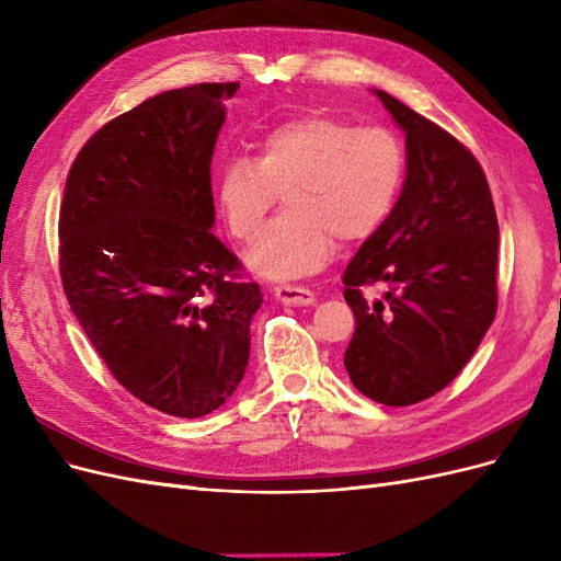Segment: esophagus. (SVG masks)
Wrapping results in <instances>:
<instances>
[{
	"instance_id": "34e87169",
	"label": "esophagus",
	"mask_w": 561,
	"mask_h": 561,
	"mask_svg": "<svg viewBox=\"0 0 561 561\" xmlns=\"http://www.w3.org/2000/svg\"><path fill=\"white\" fill-rule=\"evenodd\" d=\"M274 295L278 301L287 304V307H309V304L316 301V295L309 290V287H301V285H276Z\"/></svg>"
}]
</instances>
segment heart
<instances>
[{"instance_id":"obj_1","label":"heart","mask_w":561,"mask_h":561,"mask_svg":"<svg viewBox=\"0 0 561 561\" xmlns=\"http://www.w3.org/2000/svg\"><path fill=\"white\" fill-rule=\"evenodd\" d=\"M402 173V145L388 128L307 114L271 128L252 161L222 163L217 203L233 239L250 241L283 191L286 210L252 241L245 262L266 278H297L325 264L336 239H369L393 208Z\"/></svg>"}]
</instances>
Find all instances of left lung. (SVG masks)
Segmentation results:
<instances>
[{"instance_id": "8db88e82", "label": "left lung", "mask_w": 561, "mask_h": 561, "mask_svg": "<svg viewBox=\"0 0 561 561\" xmlns=\"http://www.w3.org/2000/svg\"><path fill=\"white\" fill-rule=\"evenodd\" d=\"M375 93L404 130L407 178L344 271L355 316L344 365L363 396L407 407L451 383L494 322L499 219L472 151L393 95ZM365 284L386 286L385 299L369 305Z\"/></svg>"}]
</instances>
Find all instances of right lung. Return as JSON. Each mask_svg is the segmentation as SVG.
Here are the masks:
<instances>
[{
	"mask_svg": "<svg viewBox=\"0 0 561 561\" xmlns=\"http://www.w3.org/2000/svg\"><path fill=\"white\" fill-rule=\"evenodd\" d=\"M239 83L145 100L81 147L60 203V278L79 325L130 396L196 419L250 358L257 283L210 231V163Z\"/></svg>",
	"mask_w": 561,
	"mask_h": 561,
	"instance_id": "1",
	"label": "right lung"
}]
</instances>
